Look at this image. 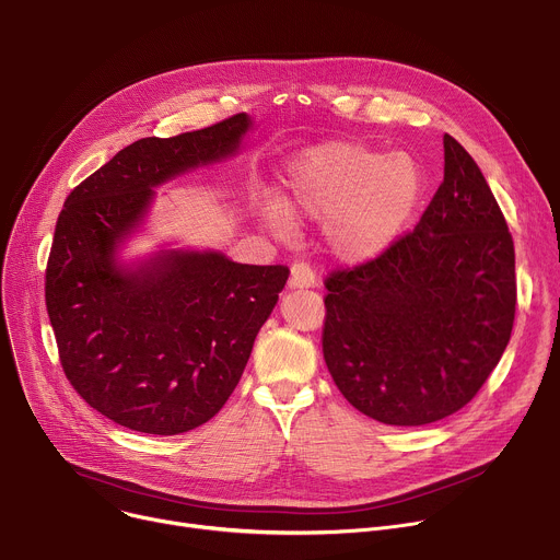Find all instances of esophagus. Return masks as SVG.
<instances>
[{
	"mask_svg": "<svg viewBox=\"0 0 560 560\" xmlns=\"http://www.w3.org/2000/svg\"><path fill=\"white\" fill-rule=\"evenodd\" d=\"M314 284H316V271L307 262L291 265V278H289L291 289H310Z\"/></svg>",
	"mask_w": 560,
	"mask_h": 560,
	"instance_id": "34e87169",
	"label": "esophagus"
}]
</instances>
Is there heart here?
Wrapping results in <instances>:
<instances>
[{
  "instance_id": "heart-1",
  "label": "heart",
  "mask_w": 560,
  "mask_h": 560,
  "mask_svg": "<svg viewBox=\"0 0 560 560\" xmlns=\"http://www.w3.org/2000/svg\"><path fill=\"white\" fill-rule=\"evenodd\" d=\"M419 195L421 172L412 156L331 141L293 159L284 210L295 220H329L331 248L346 260H368L399 237ZM267 220L276 231L287 224L278 206L267 210Z\"/></svg>"
}]
</instances>
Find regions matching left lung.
<instances>
[{
  "label": "left lung",
  "instance_id": "obj_1",
  "mask_svg": "<svg viewBox=\"0 0 560 560\" xmlns=\"http://www.w3.org/2000/svg\"><path fill=\"white\" fill-rule=\"evenodd\" d=\"M323 357L357 410L423 425L480 393L511 338L515 250L478 163L444 135V182L417 226L325 278Z\"/></svg>",
  "mask_w": 560,
  "mask_h": 560
}]
</instances>
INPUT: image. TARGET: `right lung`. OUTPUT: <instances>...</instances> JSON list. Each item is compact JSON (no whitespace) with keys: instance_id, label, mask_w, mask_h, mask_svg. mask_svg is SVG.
I'll list each match as a JSON object with an SVG mask.
<instances>
[{"instance_id":"1","label":"right lung","mask_w":560,"mask_h":560,"mask_svg":"<svg viewBox=\"0 0 560 560\" xmlns=\"http://www.w3.org/2000/svg\"><path fill=\"white\" fill-rule=\"evenodd\" d=\"M248 125L235 114L141 139L65 201L45 276L47 312L73 390L118 425L179 435L218 415L289 278L284 265H237L220 253L172 250L137 271L114 262L152 186L233 154Z\"/></svg>"}]
</instances>
